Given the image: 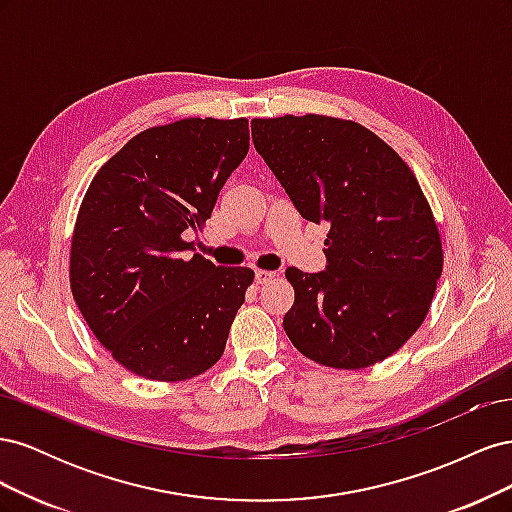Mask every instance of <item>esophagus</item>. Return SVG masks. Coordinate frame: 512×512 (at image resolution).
<instances>
[{
	"instance_id": "obj_1",
	"label": "esophagus",
	"mask_w": 512,
	"mask_h": 512,
	"mask_svg": "<svg viewBox=\"0 0 512 512\" xmlns=\"http://www.w3.org/2000/svg\"><path fill=\"white\" fill-rule=\"evenodd\" d=\"M275 277V271H265V269H258L256 271V282L258 284H269Z\"/></svg>"
}]
</instances>
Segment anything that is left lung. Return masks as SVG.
Instances as JSON below:
<instances>
[{
    "instance_id": "1",
    "label": "left lung",
    "mask_w": 512,
    "mask_h": 512,
    "mask_svg": "<svg viewBox=\"0 0 512 512\" xmlns=\"http://www.w3.org/2000/svg\"><path fill=\"white\" fill-rule=\"evenodd\" d=\"M256 151L309 222H329L327 269L286 280L292 346L335 369L384 361L421 327L442 241L410 166L361 123L327 115L252 119Z\"/></svg>"
}]
</instances>
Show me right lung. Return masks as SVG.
I'll return each mask as SVG.
<instances>
[{
    "instance_id": "1",
    "label": "right lung",
    "mask_w": 512,
    "mask_h": 512,
    "mask_svg": "<svg viewBox=\"0 0 512 512\" xmlns=\"http://www.w3.org/2000/svg\"><path fill=\"white\" fill-rule=\"evenodd\" d=\"M247 149L245 117H190L136 134L89 183L70 247L72 297L132 374L190 380L224 354L254 271L185 260L183 232L211 218Z\"/></svg>"
}]
</instances>
